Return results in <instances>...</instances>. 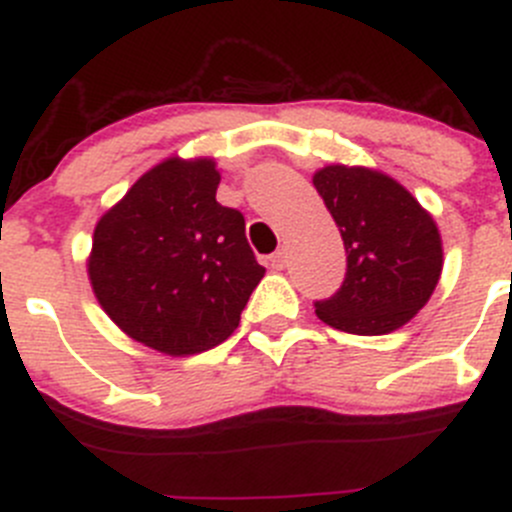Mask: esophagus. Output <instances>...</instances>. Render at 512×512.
<instances>
[{
	"label": "esophagus",
	"instance_id": "1",
	"mask_svg": "<svg viewBox=\"0 0 512 512\" xmlns=\"http://www.w3.org/2000/svg\"><path fill=\"white\" fill-rule=\"evenodd\" d=\"M270 265L275 267V270H282V267L287 265V250H277L270 255Z\"/></svg>",
	"mask_w": 512,
	"mask_h": 512
}]
</instances>
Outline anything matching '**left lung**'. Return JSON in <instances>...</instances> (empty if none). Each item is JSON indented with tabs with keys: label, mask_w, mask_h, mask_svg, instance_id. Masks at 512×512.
Returning <instances> with one entry per match:
<instances>
[{
	"label": "left lung",
	"mask_w": 512,
	"mask_h": 512,
	"mask_svg": "<svg viewBox=\"0 0 512 512\" xmlns=\"http://www.w3.org/2000/svg\"><path fill=\"white\" fill-rule=\"evenodd\" d=\"M312 183L347 250L342 287L314 302L317 317L361 337L404 327L441 277V235L433 218L404 185L379 170L327 165Z\"/></svg>",
	"instance_id": "1"
}]
</instances>
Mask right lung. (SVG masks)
<instances>
[{
	"label": "right lung",
	"mask_w": 512,
	"mask_h": 512,
	"mask_svg": "<svg viewBox=\"0 0 512 512\" xmlns=\"http://www.w3.org/2000/svg\"><path fill=\"white\" fill-rule=\"evenodd\" d=\"M215 160L168 158L94 230L89 280L131 339L170 356L225 342L265 277L240 210L215 200Z\"/></svg>",
	"instance_id": "right-lung-1"
}]
</instances>
